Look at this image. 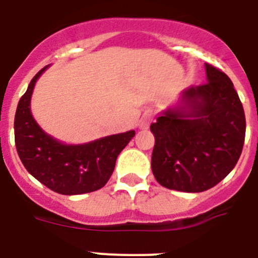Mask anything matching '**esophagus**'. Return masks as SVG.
<instances>
[{
	"label": "esophagus",
	"mask_w": 258,
	"mask_h": 258,
	"mask_svg": "<svg viewBox=\"0 0 258 258\" xmlns=\"http://www.w3.org/2000/svg\"><path fill=\"white\" fill-rule=\"evenodd\" d=\"M153 120V116L152 113L151 112H145L143 115H142L141 120H139L138 125H139V129H148L151 125V122H152Z\"/></svg>",
	"instance_id": "esophagus-1"
}]
</instances>
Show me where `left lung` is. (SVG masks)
Instances as JSON below:
<instances>
[{
    "mask_svg": "<svg viewBox=\"0 0 258 258\" xmlns=\"http://www.w3.org/2000/svg\"><path fill=\"white\" fill-rule=\"evenodd\" d=\"M207 83L189 87L180 105L151 124L152 172L167 189L198 193L220 183L237 165L245 137L242 102L228 75L206 63Z\"/></svg>",
    "mask_w": 258,
    "mask_h": 258,
    "instance_id": "1",
    "label": "left lung"
}]
</instances>
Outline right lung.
I'll list each match as a JSON object with an SVG mask.
<instances>
[{
	"label": "right lung",
	"mask_w": 258,
	"mask_h": 258,
	"mask_svg": "<svg viewBox=\"0 0 258 258\" xmlns=\"http://www.w3.org/2000/svg\"><path fill=\"white\" fill-rule=\"evenodd\" d=\"M48 66L29 83L15 113V146L25 169L38 181L60 195L74 196L98 190L110 179L119 153L136 132L113 134L84 145H65L44 133L30 112L35 82Z\"/></svg>",
	"instance_id": "obj_1"
}]
</instances>
